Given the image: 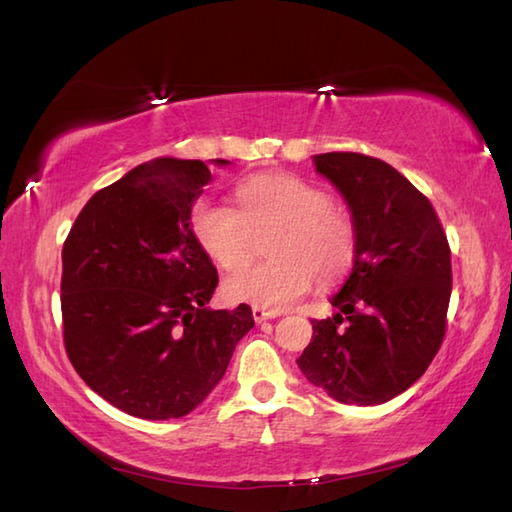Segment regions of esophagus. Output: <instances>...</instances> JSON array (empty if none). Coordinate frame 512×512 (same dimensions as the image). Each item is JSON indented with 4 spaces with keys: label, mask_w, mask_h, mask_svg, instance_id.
<instances>
[{
    "label": "esophagus",
    "mask_w": 512,
    "mask_h": 512,
    "mask_svg": "<svg viewBox=\"0 0 512 512\" xmlns=\"http://www.w3.org/2000/svg\"><path fill=\"white\" fill-rule=\"evenodd\" d=\"M279 317L277 310H266V308H253V319L255 323H264L268 319H275Z\"/></svg>",
    "instance_id": "34e87169"
}]
</instances>
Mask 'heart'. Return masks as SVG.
Segmentation results:
<instances>
[{
  "label": "heart",
  "instance_id": "b5f03b06",
  "mask_svg": "<svg viewBox=\"0 0 512 512\" xmlns=\"http://www.w3.org/2000/svg\"><path fill=\"white\" fill-rule=\"evenodd\" d=\"M235 195L239 209L200 198L189 217L195 242L224 270L241 268L258 239L271 235L268 263L224 279L228 301L281 310L306 295L314 279L332 286L352 270L356 222L325 189L292 173H259L239 182Z\"/></svg>",
  "mask_w": 512,
  "mask_h": 512
}]
</instances>
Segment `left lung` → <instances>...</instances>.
Instances as JSON below:
<instances>
[{
    "mask_svg": "<svg viewBox=\"0 0 512 512\" xmlns=\"http://www.w3.org/2000/svg\"><path fill=\"white\" fill-rule=\"evenodd\" d=\"M314 165L350 204L358 250L330 299L339 312L310 321L312 341L297 365L334 400L380 405L427 372L447 334V233L427 195L387 162L332 151Z\"/></svg>",
    "mask_w": 512,
    "mask_h": 512,
    "instance_id": "8db88e82",
    "label": "left lung"
}]
</instances>
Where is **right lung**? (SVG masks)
I'll list each match as a JSON object with an SVG mask.
<instances>
[{
    "mask_svg": "<svg viewBox=\"0 0 512 512\" xmlns=\"http://www.w3.org/2000/svg\"><path fill=\"white\" fill-rule=\"evenodd\" d=\"M209 180L202 160L145 162L96 191L63 242L65 352L76 374L129 416H187L255 325L246 303L206 308L217 270L189 217Z\"/></svg>",
    "mask_w": 512,
    "mask_h": 512,
    "instance_id": "obj_1",
    "label": "right lung"
}]
</instances>
